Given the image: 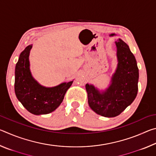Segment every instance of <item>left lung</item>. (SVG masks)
Listing matches in <instances>:
<instances>
[{
  "mask_svg": "<svg viewBox=\"0 0 156 156\" xmlns=\"http://www.w3.org/2000/svg\"><path fill=\"white\" fill-rule=\"evenodd\" d=\"M115 44L118 64L109 87L101 94L93 85H85L89 107L97 114L108 118L120 115L135 100L138 89L135 56L121 39Z\"/></svg>",
  "mask_w": 156,
  "mask_h": 156,
  "instance_id": "1",
  "label": "left lung"
}]
</instances>
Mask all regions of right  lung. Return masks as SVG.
<instances>
[{
    "label": "right lung",
    "mask_w": 156,
    "mask_h": 156,
    "mask_svg": "<svg viewBox=\"0 0 156 156\" xmlns=\"http://www.w3.org/2000/svg\"><path fill=\"white\" fill-rule=\"evenodd\" d=\"M32 44L21 52L15 68L14 90L18 100L29 112L34 115L47 114L61 104L73 81L54 87L47 88L39 84L31 76L29 55Z\"/></svg>",
    "instance_id": "1"
}]
</instances>
